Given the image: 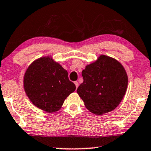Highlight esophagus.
Instances as JSON below:
<instances>
[{"label":"esophagus","instance_id":"esophagus-1","mask_svg":"<svg viewBox=\"0 0 151 151\" xmlns=\"http://www.w3.org/2000/svg\"><path fill=\"white\" fill-rule=\"evenodd\" d=\"M74 84H75V86H76V88H78V86H79V82H78V81H74Z\"/></svg>","mask_w":151,"mask_h":151}]
</instances>
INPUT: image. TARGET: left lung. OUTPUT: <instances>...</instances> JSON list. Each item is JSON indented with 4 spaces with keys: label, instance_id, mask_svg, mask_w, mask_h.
<instances>
[{
    "label": "left lung",
    "instance_id": "obj_1",
    "mask_svg": "<svg viewBox=\"0 0 151 151\" xmlns=\"http://www.w3.org/2000/svg\"><path fill=\"white\" fill-rule=\"evenodd\" d=\"M83 81L77 91L86 108L96 115L112 111L124 97L127 74L119 62L101 55L81 72Z\"/></svg>",
    "mask_w": 151,
    "mask_h": 151
}]
</instances>
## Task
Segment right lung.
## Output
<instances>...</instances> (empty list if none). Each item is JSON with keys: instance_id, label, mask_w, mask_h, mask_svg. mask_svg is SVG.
I'll use <instances>...</instances> for the list:
<instances>
[{"instance_id": "1", "label": "right lung", "mask_w": 151, "mask_h": 151, "mask_svg": "<svg viewBox=\"0 0 151 151\" xmlns=\"http://www.w3.org/2000/svg\"><path fill=\"white\" fill-rule=\"evenodd\" d=\"M24 87L35 106L48 112L59 110L76 86L68 73L51 58H41L29 67L24 77Z\"/></svg>"}]
</instances>
